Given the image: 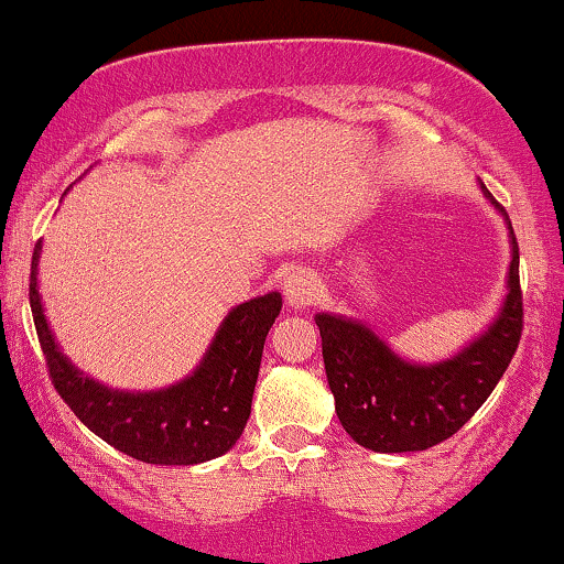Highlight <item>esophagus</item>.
Here are the masks:
<instances>
[{"instance_id":"1","label":"esophagus","mask_w":564,"mask_h":564,"mask_svg":"<svg viewBox=\"0 0 564 564\" xmlns=\"http://www.w3.org/2000/svg\"><path fill=\"white\" fill-rule=\"evenodd\" d=\"M315 297H318V280L311 272L295 269V272L288 274V280H284V300H288L290 307L303 311V307L313 305Z\"/></svg>"}]
</instances>
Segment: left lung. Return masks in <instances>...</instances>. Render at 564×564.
Instances as JSON below:
<instances>
[{"label": "left lung", "mask_w": 564, "mask_h": 564, "mask_svg": "<svg viewBox=\"0 0 564 564\" xmlns=\"http://www.w3.org/2000/svg\"><path fill=\"white\" fill-rule=\"evenodd\" d=\"M480 187L503 215L511 234L508 295L488 330L457 357L436 365H413L400 359L365 323L330 313L315 315L336 415L346 434L365 449L423 452L457 434L496 390L519 349L523 330L519 241L508 213L485 184Z\"/></svg>", "instance_id": "obj_1"}]
</instances>
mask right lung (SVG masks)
Segmentation results:
<instances>
[{"label":"right lung","mask_w":564,"mask_h":564,"mask_svg":"<svg viewBox=\"0 0 564 564\" xmlns=\"http://www.w3.org/2000/svg\"><path fill=\"white\" fill-rule=\"evenodd\" d=\"M35 243L30 264V307L48 377L64 403L91 434L149 465H199L226 454L251 415L261 351L282 311L280 292L236 305L220 323L203 361L189 377L156 392L112 390L79 372L53 338L37 295Z\"/></svg>","instance_id":"1"}]
</instances>
